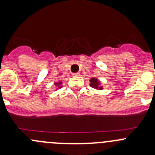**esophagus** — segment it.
<instances>
[{
  "label": "esophagus",
  "mask_w": 155,
  "mask_h": 155,
  "mask_svg": "<svg viewBox=\"0 0 155 155\" xmlns=\"http://www.w3.org/2000/svg\"><path fill=\"white\" fill-rule=\"evenodd\" d=\"M79 74H80V73H73V76H79Z\"/></svg>",
  "instance_id": "34e87169"
}]
</instances>
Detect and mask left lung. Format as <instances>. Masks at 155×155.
<instances>
[{
    "mask_svg": "<svg viewBox=\"0 0 155 155\" xmlns=\"http://www.w3.org/2000/svg\"><path fill=\"white\" fill-rule=\"evenodd\" d=\"M99 85H100V82H98L96 79H91L90 85L92 87H94V88H96V89L99 87V89H101V87H99Z\"/></svg>",
    "mask_w": 155,
    "mask_h": 155,
    "instance_id": "8db88e82",
    "label": "left lung"
}]
</instances>
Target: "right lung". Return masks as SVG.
I'll return each instance as SVG.
<instances>
[{
    "mask_svg": "<svg viewBox=\"0 0 155 155\" xmlns=\"http://www.w3.org/2000/svg\"><path fill=\"white\" fill-rule=\"evenodd\" d=\"M55 85H57V84H55Z\"/></svg>",
    "mask_w": 155,
    "mask_h": 155,
    "instance_id": "add662e5",
    "label": "right lung"
}]
</instances>
